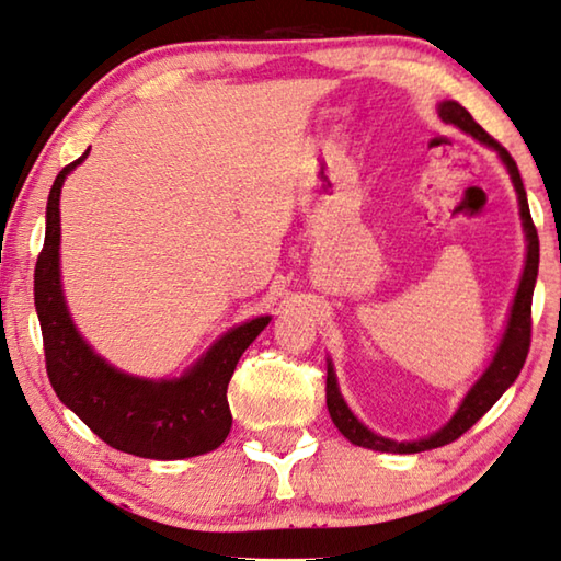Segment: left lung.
I'll list each match as a JSON object with an SVG mask.
<instances>
[{
    "label": "left lung",
    "mask_w": 561,
    "mask_h": 561,
    "mask_svg": "<svg viewBox=\"0 0 561 561\" xmlns=\"http://www.w3.org/2000/svg\"><path fill=\"white\" fill-rule=\"evenodd\" d=\"M439 118L445 124H455L457 128H462L465 134L474 136L477 141L490 146L500 153V159L504 167H507L514 191H517L519 198V216H522V226H525L527 233V261H525V273H522L517 296H514L512 310H510V320L507 328H504V335L500 341L497 353H494L492 363L480 380L474 382V388L465 394L462 405L457 408L453 420L439 430V433L430 435L425 439H412V443H398V439H388L375 435L373 430H367L360 420H357L351 408L345 405L341 390H337V380L333 373V365L328 363V380H325V402H328V412L333 417L335 427L351 439L353 445H360L367 449H378V453H398V455H412V453H425V449H435L455 443L457 437H462L467 430H470L477 420H480L484 412H488L494 402L502 398V392L510 388V385L517 380V375L522 370V365L527 360L529 353V341H531V293H535V283H537V271H539V236L537 228L531 224L529 216V204H527V194H525V183H522L519 169L510 151L504 149L500 141H494L492 136L484 131V128L474 122L465 106L457 104V101H443L437 108Z\"/></svg>",
    "instance_id": "1"
}]
</instances>
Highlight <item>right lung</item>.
Wrapping results in <instances>:
<instances>
[{
  "label": "right lung",
  "mask_w": 561,
  "mask_h": 561,
  "mask_svg": "<svg viewBox=\"0 0 561 561\" xmlns=\"http://www.w3.org/2000/svg\"><path fill=\"white\" fill-rule=\"evenodd\" d=\"M89 156L59 171L49 191L47 233L34 268V306L44 360L57 398L108 447L149 460H183L216 449L231 433L228 382L268 316L228 330L201 360L173 380H144L108 365L87 345L64 302L59 278V194L64 179Z\"/></svg>",
  "instance_id": "obj_1"
}]
</instances>
